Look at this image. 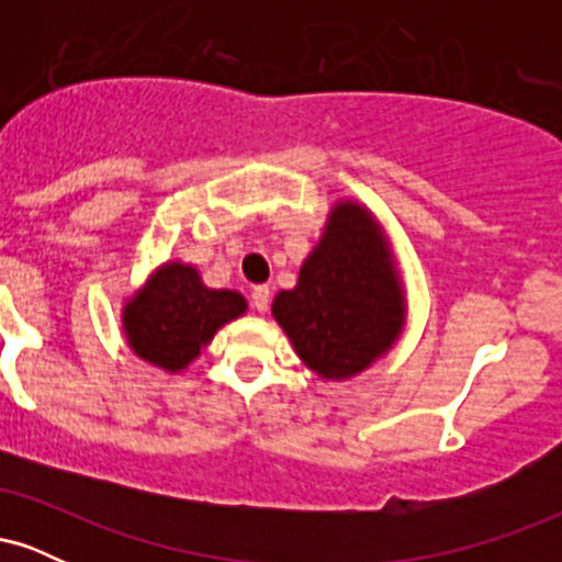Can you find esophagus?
I'll return each instance as SVG.
<instances>
[{"label":"esophagus","instance_id":"1","mask_svg":"<svg viewBox=\"0 0 562 562\" xmlns=\"http://www.w3.org/2000/svg\"><path fill=\"white\" fill-rule=\"evenodd\" d=\"M250 303H254L256 312H267V308H269V288L267 285H256L254 293H250Z\"/></svg>","mask_w":562,"mask_h":562}]
</instances>
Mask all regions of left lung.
Here are the masks:
<instances>
[{"mask_svg": "<svg viewBox=\"0 0 562 562\" xmlns=\"http://www.w3.org/2000/svg\"><path fill=\"white\" fill-rule=\"evenodd\" d=\"M274 319L303 364L325 380L351 378L404 327V290L383 229L359 203H338L299 285L277 293Z\"/></svg>", "mask_w": 562, "mask_h": 562, "instance_id": "obj_1", "label": "left lung"}]
</instances>
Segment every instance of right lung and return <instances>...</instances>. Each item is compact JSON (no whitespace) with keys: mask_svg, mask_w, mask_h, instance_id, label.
I'll use <instances>...</instances> for the list:
<instances>
[{"mask_svg":"<svg viewBox=\"0 0 562 562\" xmlns=\"http://www.w3.org/2000/svg\"><path fill=\"white\" fill-rule=\"evenodd\" d=\"M245 308L248 303L240 293L205 288L195 267L171 261L126 303V340L139 359L179 372L209 346L218 327Z\"/></svg>","mask_w":562,"mask_h":562,"instance_id":"right-lung-1","label":"right lung"}]
</instances>
